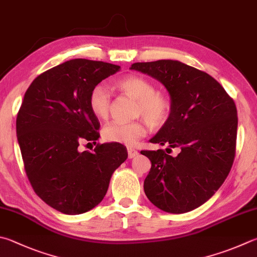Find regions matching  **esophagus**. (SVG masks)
Segmentation results:
<instances>
[{"label": "esophagus", "instance_id": "esophagus-1", "mask_svg": "<svg viewBox=\"0 0 257 257\" xmlns=\"http://www.w3.org/2000/svg\"><path fill=\"white\" fill-rule=\"evenodd\" d=\"M127 151H128V157L129 158H134V157H136L138 155V152L136 151V149H134L132 147H128Z\"/></svg>", "mask_w": 257, "mask_h": 257}]
</instances>
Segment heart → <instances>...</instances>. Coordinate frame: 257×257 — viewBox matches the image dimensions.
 Wrapping results in <instances>:
<instances>
[{
  "label": "heart",
  "mask_w": 257,
  "mask_h": 257,
  "mask_svg": "<svg viewBox=\"0 0 257 257\" xmlns=\"http://www.w3.org/2000/svg\"><path fill=\"white\" fill-rule=\"evenodd\" d=\"M116 87L135 97L138 102L137 111L143 114L152 127H162L171 114L172 104L169 97L156 93L155 85L147 78L129 75L116 82ZM88 106L96 118L105 119L110 110V91L103 84L92 88L88 96ZM146 135V123L136 121H111L103 128L102 136L106 142L133 146Z\"/></svg>",
  "instance_id": "b5f03b06"
}]
</instances>
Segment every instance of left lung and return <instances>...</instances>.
Masks as SVG:
<instances>
[{"label":"left lung","instance_id":"left-lung-1","mask_svg":"<svg viewBox=\"0 0 257 257\" xmlns=\"http://www.w3.org/2000/svg\"><path fill=\"white\" fill-rule=\"evenodd\" d=\"M130 69L161 82L169 92L171 114L151 141L180 148L142 151L152 162L144 190L154 206L184 213L198 208L225 182L235 157L237 109L212 76L179 60L135 63Z\"/></svg>","mask_w":257,"mask_h":257}]
</instances>
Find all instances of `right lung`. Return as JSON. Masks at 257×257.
Here are the masks:
<instances>
[{"instance_id":"add662e5","label":"right lung","mask_w":257,"mask_h":257,"mask_svg":"<svg viewBox=\"0 0 257 257\" xmlns=\"http://www.w3.org/2000/svg\"><path fill=\"white\" fill-rule=\"evenodd\" d=\"M119 71L118 65L71 59L36 77L23 97L17 136L26 173L37 195L60 212L81 214L96 207L127 160V148L118 143L78 151L81 142L100 137V122L88 106L91 90Z\"/></svg>"}]
</instances>
